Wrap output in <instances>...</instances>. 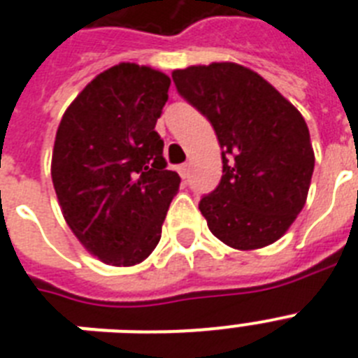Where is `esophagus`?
<instances>
[{"label":"esophagus","mask_w":358,"mask_h":358,"mask_svg":"<svg viewBox=\"0 0 358 358\" xmlns=\"http://www.w3.org/2000/svg\"><path fill=\"white\" fill-rule=\"evenodd\" d=\"M177 171H179V176H181L182 179H187L188 173H190V164H181L177 168Z\"/></svg>","instance_id":"obj_1"}]
</instances>
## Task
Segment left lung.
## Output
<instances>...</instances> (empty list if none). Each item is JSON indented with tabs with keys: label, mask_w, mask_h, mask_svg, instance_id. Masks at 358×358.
<instances>
[{
	"label": "left lung",
	"mask_w": 358,
	"mask_h": 358,
	"mask_svg": "<svg viewBox=\"0 0 358 358\" xmlns=\"http://www.w3.org/2000/svg\"><path fill=\"white\" fill-rule=\"evenodd\" d=\"M177 90L213 124L224 176L199 201L210 233L253 251L287 233L307 201L314 150L301 113L264 77L236 62L171 73Z\"/></svg>",
	"instance_id": "1"
}]
</instances>
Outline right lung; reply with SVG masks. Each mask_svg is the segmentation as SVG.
Segmentation results:
<instances>
[{
    "mask_svg": "<svg viewBox=\"0 0 358 358\" xmlns=\"http://www.w3.org/2000/svg\"><path fill=\"white\" fill-rule=\"evenodd\" d=\"M170 83L150 66L120 62L83 88L57 129L51 179L62 216L105 264L148 259L179 190L155 131Z\"/></svg>",
    "mask_w": 358,
    "mask_h": 358,
    "instance_id": "obj_1",
    "label": "right lung"
}]
</instances>
